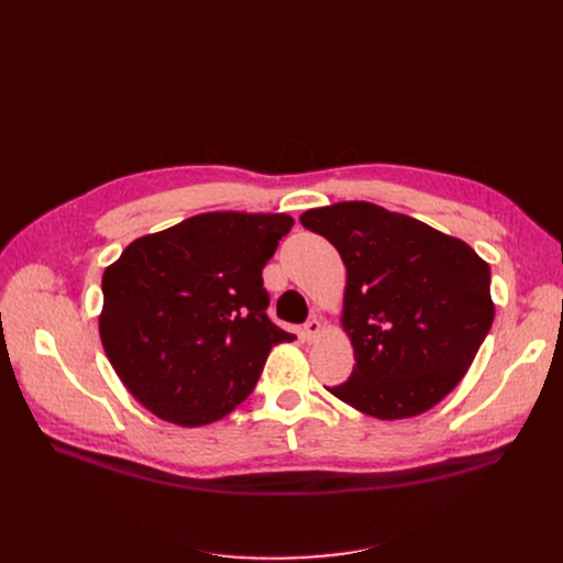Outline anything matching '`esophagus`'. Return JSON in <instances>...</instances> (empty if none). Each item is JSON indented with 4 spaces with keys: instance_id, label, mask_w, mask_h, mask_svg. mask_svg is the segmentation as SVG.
Listing matches in <instances>:
<instances>
[{
    "instance_id": "1",
    "label": "esophagus",
    "mask_w": 563,
    "mask_h": 563,
    "mask_svg": "<svg viewBox=\"0 0 563 563\" xmlns=\"http://www.w3.org/2000/svg\"><path fill=\"white\" fill-rule=\"evenodd\" d=\"M319 333H321V319L314 314V317H310V319L303 323L301 335H303L306 342H314Z\"/></svg>"
}]
</instances>
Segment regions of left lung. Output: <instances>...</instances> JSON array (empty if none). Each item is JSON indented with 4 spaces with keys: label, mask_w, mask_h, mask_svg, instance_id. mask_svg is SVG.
Here are the masks:
<instances>
[{
    "label": "left lung",
    "mask_w": 563,
    "mask_h": 563,
    "mask_svg": "<svg viewBox=\"0 0 563 563\" xmlns=\"http://www.w3.org/2000/svg\"><path fill=\"white\" fill-rule=\"evenodd\" d=\"M301 223L346 266L342 329L349 380L329 388L376 420H404L445 399L490 331V266L465 242L365 200L317 207Z\"/></svg>",
    "instance_id": "1"
}]
</instances>
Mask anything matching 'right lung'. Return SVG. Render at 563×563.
I'll return each instance as SVG.
<instances>
[{"mask_svg": "<svg viewBox=\"0 0 563 563\" xmlns=\"http://www.w3.org/2000/svg\"><path fill=\"white\" fill-rule=\"evenodd\" d=\"M289 214L205 212L134 240L102 276L100 340L132 397L177 427L225 418L294 335L266 317L262 269Z\"/></svg>", "mask_w": 563, "mask_h": 563, "instance_id": "add662e5", "label": "right lung"}]
</instances>
